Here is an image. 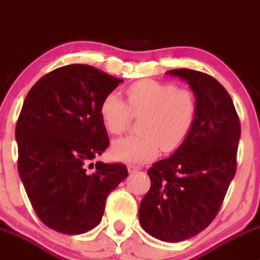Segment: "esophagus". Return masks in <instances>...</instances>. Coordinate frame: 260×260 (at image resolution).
<instances>
[{
  "label": "esophagus",
  "mask_w": 260,
  "mask_h": 260,
  "mask_svg": "<svg viewBox=\"0 0 260 260\" xmlns=\"http://www.w3.org/2000/svg\"><path fill=\"white\" fill-rule=\"evenodd\" d=\"M140 169H141V166H138V165H128V171H129L131 174L136 173V171H138Z\"/></svg>",
  "instance_id": "esophagus-1"
}]
</instances>
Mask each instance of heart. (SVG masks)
<instances>
[{
	"label": "heart",
	"instance_id": "1",
	"mask_svg": "<svg viewBox=\"0 0 260 260\" xmlns=\"http://www.w3.org/2000/svg\"><path fill=\"white\" fill-rule=\"evenodd\" d=\"M127 104L115 92L103 98L99 115L105 129L122 135L131 115L141 117V135L114 141L112 155L127 164L146 162L164 151L176 150L190 135L197 119V98L190 90L176 89L171 82L143 80L125 90Z\"/></svg>",
	"mask_w": 260,
	"mask_h": 260
}]
</instances>
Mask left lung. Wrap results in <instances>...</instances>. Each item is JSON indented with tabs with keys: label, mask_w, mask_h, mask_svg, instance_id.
<instances>
[{
	"label": "left lung",
	"mask_w": 260,
	"mask_h": 260,
	"mask_svg": "<svg viewBox=\"0 0 260 260\" xmlns=\"http://www.w3.org/2000/svg\"><path fill=\"white\" fill-rule=\"evenodd\" d=\"M166 74L188 82L197 98V119L175 152L148 169L151 186L138 218L151 236L179 243L217 215L236 171L240 120L229 92L212 76L188 69Z\"/></svg>",
	"instance_id": "8db88e82"
}]
</instances>
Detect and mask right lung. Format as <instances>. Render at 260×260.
<instances>
[{"label":"right lung","instance_id":"add662e5","mask_svg":"<svg viewBox=\"0 0 260 260\" xmlns=\"http://www.w3.org/2000/svg\"><path fill=\"white\" fill-rule=\"evenodd\" d=\"M123 80L87 64L43 76L27 92L15 137L24 188L45 226L79 235L99 225L108 194L128 176L123 164L92 162L109 146L103 98Z\"/></svg>","mask_w":260,"mask_h":260}]
</instances>
